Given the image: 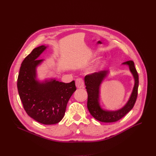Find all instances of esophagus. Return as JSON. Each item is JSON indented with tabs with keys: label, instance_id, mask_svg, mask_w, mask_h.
<instances>
[{
	"label": "esophagus",
	"instance_id": "obj_1",
	"mask_svg": "<svg viewBox=\"0 0 156 156\" xmlns=\"http://www.w3.org/2000/svg\"><path fill=\"white\" fill-rule=\"evenodd\" d=\"M76 86L77 88H83V85H84V82H83V80L80 78H78L76 80Z\"/></svg>",
	"mask_w": 156,
	"mask_h": 156
}]
</instances>
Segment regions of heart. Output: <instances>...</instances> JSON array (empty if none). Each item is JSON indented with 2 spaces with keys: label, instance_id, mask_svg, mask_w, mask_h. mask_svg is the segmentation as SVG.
Here are the masks:
<instances>
[{
  "label": "heart",
  "instance_id": "b5f03b06",
  "mask_svg": "<svg viewBox=\"0 0 156 156\" xmlns=\"http://www.w3.org/2000/svg\"><path fill=\"white\" fill-rule=\"evenodd\" d=\"M99 64H97L95 66H94L92 68V69H91V71L92 72V71H94L95 69H97L98 68H99Z\"/></svg>",
  "mask_w": 156,
  "mask_h": 156
}]
</instances>
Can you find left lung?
I'll use <instances>...</instances> for the list:
<instances>
[{
    "instance_id": "left-lung-1",
    "label": "left lung",
    "mask_w": 156,
    "mask_h": 156,
    "mask_svg": "<svg viewBox=\"0 0 156 156\" xmlns=\"http://www.w3.org/2000/svg\"><path fill=\"white\" fill-rule=\"evenodd\" d=\"M122 64L128 65L129 71L135 79L133 91L127 103L121 109L117 111H107L103 109L99 104L100 87L104 78L107 76L109 71H101L94 73L85 77V84L88 94L87 108L91 115L97 120L104 122H116L132 109L138 95V75L133 61H128Z\"/></svg>"
}]
</instances>
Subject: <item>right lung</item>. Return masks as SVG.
<instances>
[{
    "label": "right lung",
    "instance_id": "obj_1",
    "mask_svg": "<svg viewBox=\"0 0 156 156\" xmlns=\"http://www.w3.org/2000/svg\"><path fill=\"white\" fill-rule=\"evenodd\" d=\"M47 47L41 45L31 51L21 63L18 78V90L28 115L44 125H54L63 118L69 99L76 90L75 81L68 83L55 79L40 82L37 80L38 59Z\"/></svg>",
    "mask_w": 156,
    "mask_h": 156
}]
</instances>
